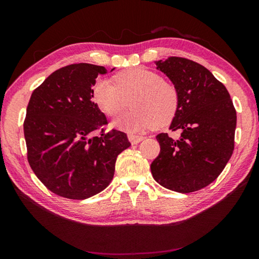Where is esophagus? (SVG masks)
Returning <instances> with one entry per match:
<instances>
[{
	"label": "esophagus",
	"instance_id": "1",
	"mask_svg": "<svg viewBox=\"0 0 259 259\" xmlns=\"http://www.w3.org/2000/svg\"><path fill=\"white\" fill-rule=\"evenodd\" d=\"M128 138H129V140H130V143L133 144V145H135V144H138V143H140L142 142V140L144 139V137L143 136H138V135H133V134H130L129 136H128Z\"/></svg>",
	"mask_w": 259,
	"mask_h": 259
}]
</instances>
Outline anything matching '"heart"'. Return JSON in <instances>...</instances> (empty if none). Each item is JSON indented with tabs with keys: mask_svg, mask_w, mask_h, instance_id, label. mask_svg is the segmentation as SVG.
I'll list each match as a JSON object with an SVG mask.
<instances>
[{
	"mask_svg": "<svg viewBox=\"0 0 259 259\" xmlns=\"http://www.w3.org/2000/svg\"><path fill=\"white\" fill-rule=\"evenodd\" d=\"M112 82L99 80L93 87V99L111 117L128 107L130 112L114 122L117 128L138 131L164 126L176 116L179 107V90L171 81L159 73L143 67L125 69L113 76Z\"/></svg>",
	"mask_w": 259,
	"mask_h": 259,
	"instance_id": "1",
	"label": "heart"
}]
</instances>
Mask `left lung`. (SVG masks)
Segmentation results:
<instances>
[{"mask_svg": "<svg viewBox=\"0 0 259 259\" xmlns=\"http://www.w3.org/2000/svg\"><path fill=\"white\" fill-rule=\"evenodd\" d=\"M156 66L179 90L178 112L170 129L181 135L156 136L161 150L151 164L153 178L175 192L199 191L221 175L233 153V102L225 85L195 61L168 57Z\"/></svg>", "mask_w": 259, "mask_h": 259, "instance_id": "1", "label": "left lung"}]
</instances>
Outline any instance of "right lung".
Masks as SVG:
<instances>
[{
    "mask_svg": "<svg viewBox=\"0 0 259 259\" xmlns=\"http://www.w3.org/2000/svg\"><path fill=\"white\" fill-rule=\"evenodd\" d=\"M106 72L97 65H68L30 96L24 121L28 163L43 185L63 198L84 200L105 190L117 155L131 145L122 131H105L106 116L93 102L96 78Z\"/></svg>",
    "mask_w": 259,
    "mask_h": 259,
    "instance_id": "1",
    "label": "right lung"
}]
</instances>
